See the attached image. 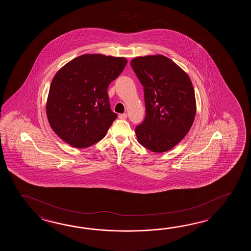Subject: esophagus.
I'll return each instance as SVG.
<instances>
[{"label": "esophagus", "mask_w": 251, "mask_h": 251, "mask_svg": "<svg viewBox=\"0 0 251 251\" xmlns=\"http://www.w3.org/2000/svg\"><path fill=\"white\" fill-rule=\"evenodd\" d=\"M118 118H120V119H126V118H127V114H126V113L120 114V115L118 116Z\"/></svg>", "instance_id": "esophagus-1"}]
</instances>
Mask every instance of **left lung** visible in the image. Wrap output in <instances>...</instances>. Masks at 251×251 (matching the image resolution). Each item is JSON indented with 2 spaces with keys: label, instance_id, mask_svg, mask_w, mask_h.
Returning <instances> with one entry per match:
<instances>
[{
  "label": "left lung",
  "instance_id": "left-lung-1",
  "mask_svg": "<svg viewBox=\"0 0 251 251\" xmlns=\"http://www.w3.org/2000/svg\"><path fill=\"white\" fill-rule=\"evenodd\" d=\"M131 66L144 86L145 118L135 127L139 144L165 152L178 144L192 126L196 98L188 75L163 55L133 58Z\"/></svg>",
  "mask_w": 251,
  "mask_h": 251
}]
</instances>
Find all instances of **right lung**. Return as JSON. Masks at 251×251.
Segmentation results:
<instances>
[{
	"instance_id": "obj_1",
	"label": "right lung",
	"mask_w": 251,
	"mask_h": 251,
	"mask_svg": "<svg viewBox=\"0 0 251 251\" xmlns=\"http://www.w3.org/2000/svg\"><path fill=\"white\" fill-rule=\"evenodd\" d=\"M126 63L124 57L82 54L59 70L49 89L47 115L60 138L86 148L105 137L118 118L110 108L107 88Z\"/></svg>"
}]
</instances>
